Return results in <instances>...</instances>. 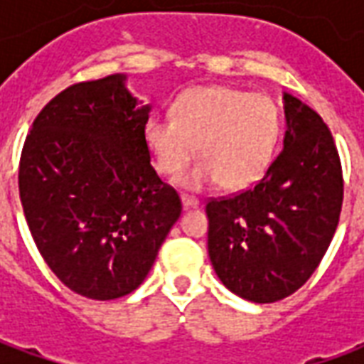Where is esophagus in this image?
<instances>
[{"mask_svg": "<svg viewBox=\"0 0 364 364\" xmlns=\"http://www.w3.org/2000/svg\"><path fill=\"white\" fill-rule=\"evenodd\" d=\"M181 203L183 208L187 210V208H195V206H198V198L189 197V195H181Z\"/></svg>", "mask_w": 364, "mask_h": 364, "instance_id": "34e87169", "label": "esophagus"}]
</instances>
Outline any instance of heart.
<instances>
[{
  "instance_id": "b5f03b06",
  "label": "heart",
  "mask_w": 364,
  "mask_h": 364,
  "mask_svg": "<svg viewBox=\"0 0 364 364\" xmlns=\"http://www.w3.org/2000/svg\"><path fill=\"white\" fill-rule=\"evenodd\" d=\"M281 138V111L267 95L226 85H200L183 91L171 105V119H150L144 140L156 171L179 177L198 146L200 164L183 177V185L200 189L252 187L267 171Z\"/></svg>"
}]
</instances>
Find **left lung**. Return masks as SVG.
<instances>
[{"label": "left lung", "mask_w": 364, "mask_h": 364, "mask_svg": "<svg viewBox=\"0 0 364 364\" xmlns=\"http://www.w3.org/2000/svg\"><path fill=\"white\" fill-rule=\"evenodd\" d=\"M284 148L263 179L208 198V255L224 287L269 304L290 296L318 269L343 205L341 159L328 124L284 93Z\"/></svg>", "instance_id": "1"}]
</instances>
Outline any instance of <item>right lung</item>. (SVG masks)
I'll return each instance as SVG.
<instances>
[{
	"mask_svg": "<svg viewBox=\"0 0 364 364\" xmlns=\"http://www.w3.org/2000/svg\"><path fill=\"white\" fill-rule=\"evenodd\" d=\"M148 112L124 75L74 83L36 114L21 151L31 236L52 273L91 300L138 289L181 214L150 164Z\"/></svg>",
	"mask_w": 364,
	"mask_h": 364,
	"instance_id": "1",
	"label": "right lung"
}]
</instances>
